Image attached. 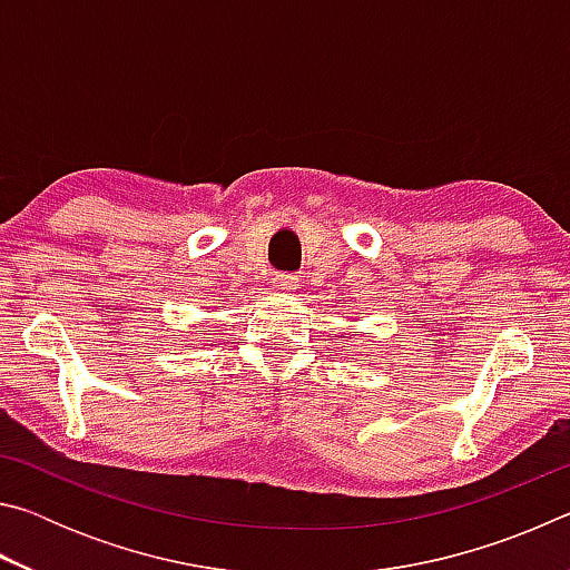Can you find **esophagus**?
<instances>
[{"mask_svg": "<svg viewBox=\"0 0 570 570\" xmlns=\"http://www.w3.org/2000/svg\"><path fill=\"white\" fill-rule=\"evenodd\" d=\"M274 286L282 288V292H294V288L298 286V278L294 274H278L274 278Z\"/></svg>", "mask_w": 570, "mask_h": 570, "instance_id": "esophagus-1", "label": "esophagus"}]
</instances>
